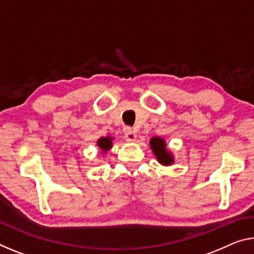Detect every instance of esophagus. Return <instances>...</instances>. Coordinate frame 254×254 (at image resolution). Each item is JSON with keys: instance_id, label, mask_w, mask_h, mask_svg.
<instances>
[{"instance_id": "34e87169", "label": "esophagus", "mask_w": 254, "mask_h": 254, "mask_svg": "<svg viewBox=\"0 0 254 254\" xmlns=\"http://www.w3.org/2000/svg\"><path fill=\"white\" fill-rule=\"evenodd\" d=\"M124 138H126L127 141H134L135 138H136L135 131L133 130V128L127 127L126 132H124Z\"/></svg>"}]
</instances>
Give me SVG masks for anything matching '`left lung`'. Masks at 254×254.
I'll use <instances>...</instances> for the list:
<instances>
[{"label":"left lung","instance_id":"left-lung-1","mask_svg":"<svg viewBox=\"0 0 254 254\" xmlns=\"http://www.w3.org/2000/svg\"><path fill=\"white\" fill-rule=\"evenodd\" d=\"M150 147L160 164L166 165V166L173 164V160L174 159H173L170 152L166 150V143H165L164 139L158 138V136H154L150 140Z\"/></svg>","mask_w":254,"mask_h":254}]
</instances>
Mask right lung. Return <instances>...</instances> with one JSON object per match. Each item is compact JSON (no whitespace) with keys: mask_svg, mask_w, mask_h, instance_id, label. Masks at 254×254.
<instances>
[{"mask_svg":"<svg viewBox=\"0 0 254 254\" xmlns=\"http://www.w3.org/2000/svg\"><path fill=\"white\" fill-rule=\"evenodd\" d=\"M112 138L111 136H107V138H100L98 141H97V143H98V147L102 149V150L105 152V151H107L108 149H110L111 147H112Z\"/></svg>","mask_w":254,"mask_h":254,"instance_id":"1","label":"right lung"}]
</instances>
